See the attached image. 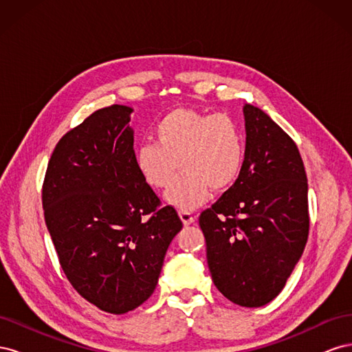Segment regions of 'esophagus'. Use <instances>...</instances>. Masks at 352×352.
Instances as JSON below:
<instances>
[{
    "label": "esophagus",
    "instance_id": "esophagus-1",
    "mask_svg": "<svg viewBox=\"0 0 352 352\" xmlns=\"http://www.w3.org/2000/svg\"><path fill=\"white\" fill-rule=\"evenodd\" d=\"M179 217H180V220L184 221V225H185V226L192 225V223L195 221V217H194L192 212H190V211H186V210H179Z\"/></svg>",
    "mask_w": 352,
    "mask_h": 352
}]
</instances>
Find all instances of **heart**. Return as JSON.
<instances>
[{
  "label": "heart",
  "mask_w": 352,
  "mask_h": 352,
  "mask_svg": "<svg viewBox=\"0 0 352 352\" xmlns=\"http://www.w3.org/2000/svg\"><path fill=\"white\" fill-rule=\"evenodd\" d=\"M154 142L135 150V167L144 182L164 189L177 166L182 170L166 192L180 210H194L211 194L236 184L245 160V138L239 123L225 113L175 109L153 127Z\"/></svg>",
  "instance_id": "1"
}]
</instances>
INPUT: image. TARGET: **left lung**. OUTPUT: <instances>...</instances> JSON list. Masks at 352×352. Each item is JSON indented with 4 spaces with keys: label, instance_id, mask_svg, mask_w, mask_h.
<instances>
[{
    "label": "left lung",
    "instance_id": "8db88e82",
    "mask_svg": "<svg viewBox=\"0 0 352 352\" xmlns=\"http://www.w3.org/2000/svg\"><path fill=\"white\" fill-rule=\"evenodd\" d=\"M247 146L236 184L199 214L217 289L242 307L280 294L308 238V184L296 144L258 107L243 105Z\"/></svg>",
    "mask_w": 352,
    "mask_h": 352
}]
</instances>
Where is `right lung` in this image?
<instances>
[{
  "label": "right lung",
  "mask_w": 352,
  "mask_h": 352,
  "mask_svg": "<svg viewBox=\"0 0 352 352\" xmlns=\"http://www.w3.org/2000/svg\"><path fill=\"white\" fill-rule=\"evenodd\" d=\"M132 109L113 104L56 145L42 207L66 278L111 314L135 310L155 289L170 242L182 229L135 167Z\"/></svg>",
  "instance_id": "1"
}]
</instances>
